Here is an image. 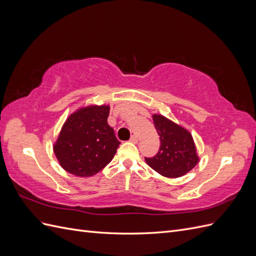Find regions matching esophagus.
<instances>
[{"mask_svg":"<svg viewBox=\"0 0 256 256\" xmlns=\"http://www.w3.org/2000/svg\"><path fill=\"white\" fill-rule=\"evenodd\" d=\"M138 136H132L130 138V142H132V143H138Z\"/></svg>","mask_w":256,"mask_h":256,"instance_id":"34e87169","label":"esophagus"}]
</instances>
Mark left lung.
<instances>
[{"mask_svg":"<svg viewBox=\"0 0 256 256\" xmlns=\"http://www.w3.org/2000/svg\"><path fill=\"white\" fill-rule=\"evenodd\" d=\"M152 120L160 136V148L156 156L145 158L146 164L170 178L180 177L191 171L200 160L191 134L162 115L154 114Z\"/></svg>","mask_w":256,"mask_h":256,"instance_id":"obj_1","label":"left lung"}]
</instances>
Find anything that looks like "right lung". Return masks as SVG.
Instances as JSON below:
<instances>
[{
  "label": "right lung",
  "instance_id": "right-lung-1",
  "mask_svg": "<svg viewBox=\"0 0 256 256\" xmlns=\"http://www.w3.org/2000/svg\"><path fill=\"white\" fill-rule=\"evenodd\" d=\"M109 113V106H90L67 118L53 146L65 171L90 177L110 164L120 142L108 124Z\"/></svg>",
  "mask_w": 256,
  "mask_h": 256
}]
</instances>
